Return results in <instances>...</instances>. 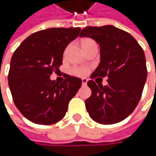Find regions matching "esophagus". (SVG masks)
<instances>
[{
	"instance_id": "esophagus-1",
	"label": "esophagus",
	"mask_w": 156,
	"mask_h": 156,
	"mask_svg": "<svg viewBox=\"0 0 156 156\" xmlns=\"http://www.w3.org/2000/svg\"><path fill=\"white\" fill-rule=\"evenodd\" d=\"M81 82H82V85H83V86H86V85H87V79H85V78H83V79L81 80Z\"/></svg>"
}]
</instances>
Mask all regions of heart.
<instances>
[{
	"label": "heart",
	"instance_id": "1",
	"mask_svg": "<svg viewBox=\"0 0 156 156\" xmlns=\"http://www.w3.org/2000/svg\"><path fill=\"white\" fill-rule=\"evenodd\" d=\"M94 44H95V42L93 40L90 39V38H85V39L81 40V48L84 50V51L86 52L91 47V46H93ZM69 46H68L67 48H66V49L64 50V54H63V55L64 57L67 55V54H68V52H69ZM87 72H88V70L86 68H75V69H73V73L75 74V75H78V76H85V75H87Z\"/></svg>",
	"mask_w": 156,
	"mask_h": 156
}]
</instances>
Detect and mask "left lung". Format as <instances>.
<instances>
[{"label":"left lung","instance_id":"1","mask_svg":"<svg viewBox=\"0 0 156 156\" xmlns=\"http://www.w3.org/2000/svg\"><path fill=\"white\" fill-rule=\"evenodd\" d=\"M100 46L101 62L91 78L108 76V85L87 81L92 94L85 101L89 116L101 124H115L133 113L147 80L143 49L128 32L112 25L87 27L80 34Z\"/></svg>","mask_w":156,"mask_h":156}]
</instances>
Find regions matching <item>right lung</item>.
<instances>
[{
    "label": "right lung",
    "instance_id": "1",
    "mask_svg": "<svg viewBox=\"0 0 156 156\" xmlns=\"http://www.w3.org/2000/svg\"><path fill=\"white\" fill-rule=\"evenodd\" d=\"M80 27H52L32 34L14 53L9 86L16 108L27 120L51 125L65 116L81 86V79L66 75L62 83L50 75L62 64L63 52L78 37Z\"/></svg>",
    "mask_w": 156,
    "mask_h": 156
}]
</instances>
